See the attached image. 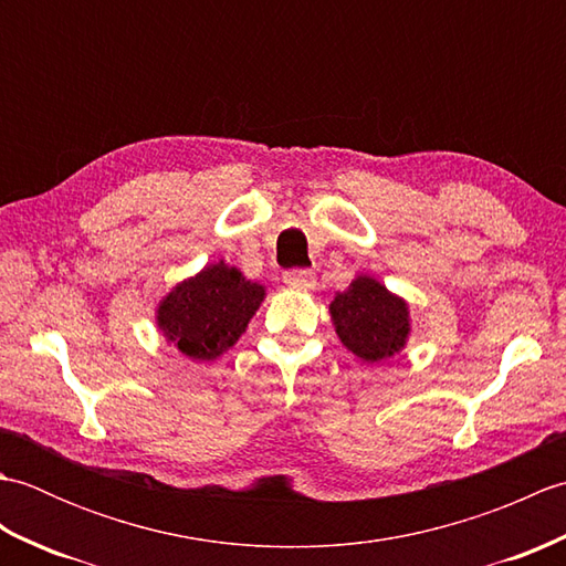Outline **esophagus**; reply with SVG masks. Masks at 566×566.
I'll list each match as a JSON object with an SVG mask.
<instances>
[{"label":"esophagus","instance_id":"1","mask_svg":"<svg viewBox=\"0 0 566 566\" xmlns=\"http://www.w3.org/2000/svg\"><path fill=\"white\" fill-rule=\"evenodd\" d=\"M284 284L290 286V290H296V292L314 290V286H316V274L311 272V270H306V268L286 270L284 272Z\"/></svg>","mask_w":566,"mask_h":566}]
</instances>
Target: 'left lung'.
Here are the masks:
<instances>
[{"instance_id": "obj_1", "label": "left lung", "mask_w": 566, "mask_h": 566, "mask_svg": "<svg viewBox=\"0 0 566 566\" xmlns=\"http://www.w3.org/2000/svg\"><path fill=\"white\" fill-rule=\"evenodd\" d=\"M331 316L343 345L365 363L391 357L408 338L406 302L369 276H357L333 298Z\"/></svg>"}]
</instances>
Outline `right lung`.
Segmentation results:
<instances>
[{
	"label": "right lung",
	"instance_id": "obj_1",
	"mask_svg": "<svg viewBox=\"0 0 566 566\" xmlns=\"http://www.w3.org/2000/svg\"><path fill=\"white\" fill-rule=\"evenodd\" d=\"M264 290L228 264H209L177 284L158 308L167 340L191 359H213L228 350L255 314Z\"/></svg>",
	"mask_w": 566,
	"mask_h": 566
}]
</instances>
